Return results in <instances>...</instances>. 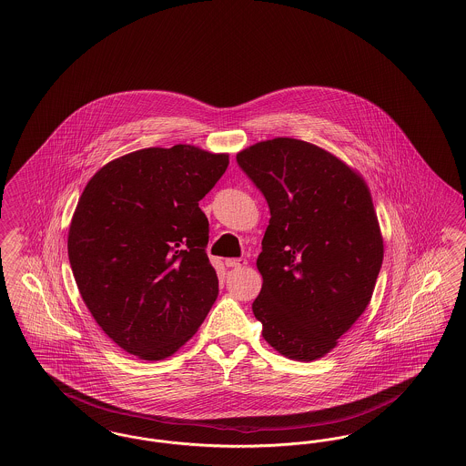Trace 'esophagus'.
<instances>
[{"label":"esophagus","instance_id":"obj_1","mask_svg":"<svg viewBox=\"0 0 466 466\" xmlns=\"http://www.w3.org/2000/svg\"><path fill=\"white\" fill-rule=\"evenodd\" d=\"M225 265H227L228 268H241V267L248 265V260H244V258H227Z\"/></svg>","mask_w":466,"mask_h":466}]
</instances>
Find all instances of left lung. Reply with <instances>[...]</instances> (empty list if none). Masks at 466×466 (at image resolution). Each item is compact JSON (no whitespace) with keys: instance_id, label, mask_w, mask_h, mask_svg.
<instances>
[{"instance_id":"obj_1","label":"left lung","mask_w":466,"mask_h":466,"mask_svg":"<svg viewBox=\"0 0 466 466\" xmlns=\"http://www.w3.org/2000/svg\"><path fill=\"white\" fill-rule=\"evenodd\" d=\"M238 163L270 209L253 301L261 335L288 359H320L362 316L381 268L370 187L331 152L288 137L241 150Z\"/></svg>"}]
</instances>
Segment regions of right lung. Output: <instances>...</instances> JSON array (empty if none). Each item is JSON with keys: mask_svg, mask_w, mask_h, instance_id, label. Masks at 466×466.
Returning <instances> with one entry per match:
<instances>
[{"mask_svg": "<svg viewBox=\"0 0 466 466\" xmlns=\"http://www.w3.org/2000/svg\"><path fill=\"white\" fill-rule=\"evenodd\" d=\"M227 167L228 154L149 147L107 163L85 187L69 225L71 268L96 324L128 354H175L218 297L199 201Z\"/></svg>", "mask_w": 466, "mask_h": 466, "instance_id": "obj_1", "label": "right lung"}]
</instances>
